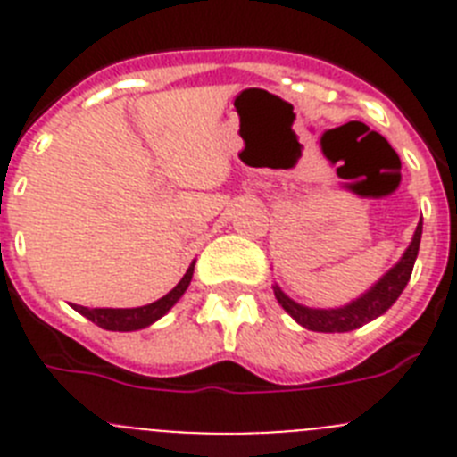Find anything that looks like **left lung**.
<instances>
[{
  "label": "left lung",
  "instance_id": "1",
  "mask_svg": "<svg viewBox=\"0 0 457 457\" xmlns=\"http://www.w3.org/2000/svg\"><path fill=\"white\" fill-rule=\"evenodd\" d=\"M421 231H423V221H419L417 231L411 236L410 247L405 249V253L401 256V261L385 272L382 277L370 286L366 293H361L357 300L348 302V304L337 306V309H313V306H304L300 302L290 300L284 290L278 288L277 284L274 288V297L284 311L293 318L297 325L306 327L311 332H353L357 327L366 325V322L375 320L382 313L394 306V302L401 297V293L405 290L407 281L411 277V270H414V261L419 256V245H421Z\"/></svg>",
  "mask_w": 457,
  "mask_h": 457
}]
</instances>
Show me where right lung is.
Wrapping results in <instances>:
<instances>
[{
    "label": "right lung",
    "mask_w": 457,
    "mask_h": 457,
    "mask_svg": "<svg viewBox=\"0 0 457 457\" xmlns=\"http://www.w3.org/2000/svg\"><path fill=\"white\" fill-rule=\"evenodd\" d=\"M194 263L187 268L185 277L180 278L179 284L173 286L164 297L151 302V304L135 306V309H88V306L75 304L72 309L82 313L84 318H88L91 322H96L103 329H109V332H137V329H144V327H151L153 322H157L162 316H167L171 306L180 300L187 290L189 281H192L194 274Z\"/></svg>",
    "instance_id": "1"
}]
</instances>
